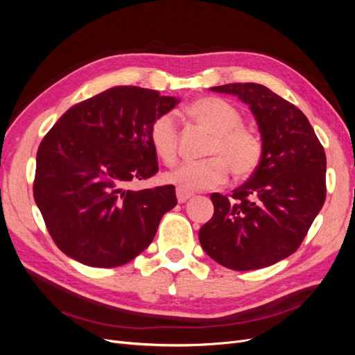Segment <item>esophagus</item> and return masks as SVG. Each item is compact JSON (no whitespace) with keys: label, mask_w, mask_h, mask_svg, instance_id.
I'll list each match as a JSON object with an SVG mask.
<instances>
[{"label":"esophagus","mask_w":355,"mask_h":355,"mask_svg":"<svg viewBox=\"0 0 355 355\" xmlns=\"http://www.w3.org/2000/svg\"><path fill=\"white\" fill-rule=\"evenodd\" d=\"M176 197H178L179 202H185V201H188L192 197V194H191V192H188V191H184V189L178 188L176 189Z\"/></svg>","instance_id":"obj_1"}]
</instances>
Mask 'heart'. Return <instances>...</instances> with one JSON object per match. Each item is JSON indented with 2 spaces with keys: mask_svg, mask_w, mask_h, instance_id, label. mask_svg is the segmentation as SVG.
Returning <instances> with one entry per match:
<instances>
[{
  "mask_svg": "<svg viewBox=\"0 0 355 355\" xmlns=\"http://www.w3.org/2000/svg\"><path fill=\"white\" fill-rule=\"evenodd\" d=\"M188 115L213 133L207 148L210 158L189 161L168 171L166 180L184 191L216 188L228 180L230 168L239 179L250 178L259 167L261 137L243 125L241 112L220 98H201L187 108ZM149 142L164 164L178 161L179 128L173 112L161 114L149 125Z\"/></svg>",
  "mask_w": 355,
  "mask_h": 355,
  "instance_id": "obj_1",
  "label": "heart"
}]
</instances>
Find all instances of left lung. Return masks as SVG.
<instances>
[{
  "label": "left lung",
  "mask_w": 355,
  "mask_h": 355,
  "mask_svg": "<svg viewBox=\"0 0 355 355\" xmlns=\"http://www.w3.org/2000/svg\"><path fill=\"white\" fill-rule=\"evenodd\" d=\"M250 106L262 135L259 167L227 196H210L214 213L200 243L213 261L234 271L259 270L302 244L326 200V154L308 118L262 84L211 87Z\"/></svg>",
  "instance_id": "8db88e82"
}]
</instances>
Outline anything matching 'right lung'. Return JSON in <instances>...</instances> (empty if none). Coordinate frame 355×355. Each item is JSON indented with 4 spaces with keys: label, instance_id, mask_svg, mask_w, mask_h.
Returning a JSON list of instances; mask_svg holds the SVG:
<instances>
[{
    "label": "right lung",
    "instance_id": "obj_1",
    "mask_svg": "<svg viewBox=\"0 0 355 355\" xmlns=\"http://www.w3.org/2000/svg\"><path fill=\"white\" fill-rule=\"evenodd\" d=\"M176 103L157 90L120 85L71 106L42 137L34 198L63 253L115 268L151 244L178 204L175 187H130L158 171L149 125Z\"/></svg>",
    "mask_w": 355,
    "mask_h": 355
}]
</instances>
